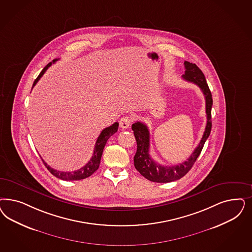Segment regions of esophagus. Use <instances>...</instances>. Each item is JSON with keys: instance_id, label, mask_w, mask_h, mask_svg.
Here are the masks:
<instances>
[{"instance_id": "34e87169", "label": "esophagus", "mask_w": 252, "mask_h": 252, "mask_svg": "<svg viewBox=\"0 0 252 252\" xmlns=\"http://www.w3.org/2000/svg\"><path fill=\"white\" fill-rule=\"evenodd\" d=\"M130 122H131V118L129 116H124V117H122L121 121H120V125H121L122 129L124 130V129H127V128L130 127Z\"/></svg>"}]
</instances>
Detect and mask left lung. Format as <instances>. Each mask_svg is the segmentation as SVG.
Listing matches in <instances>:
<instances>
[{
	"label": "left lung",
	"mask_w": 252,
	"mask_h": 252,
	"mask_svg": "<svg viewBox=\"0 0 252 252\" xmlns=\"http://www.w3.org/2000/svg\"><path fill=\"white\" fill-rule=\"evenodd\" d=\"M186 71L182 76L184 80L194 82L203 93L206 100V114L207 124L203 136L194 152L187 158L185 162L180 163L173 166H163L156 162L149 155V131L146 124L137 122L132 124L134 137L137 143V151L133 158L134 167L145 178L155 183H170L184 177L191 170L196 158L201 153L206 140L210 136L211 130V106L212 95L211 90L208 86L206 78L201 69L193 63L185 61Z\"/></svg>",
	"instance_id": "left-lung-1"
}]
</instances>
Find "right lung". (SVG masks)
<instances>
[{
    "label": "right lung",
    "instance_id": "1",
    "mask_svg": "<svg viewBox=\"0 0 252 252\" xmlns=\"http://www.w3.org/2000/svg\"><path fill=\"white\" fill-rule=\"evenodd\" d=\"M58 59H54L52 62H50L48 65L44 66V68L41 71V73L39 74V76L37 77V79L33 82L32 88L35 86V84L39 81L41 79V76L44 74V72L47 70L50 65L54 63H56ZM119 128V123L115 122L111 126L107 127L106 129L101 131L100 135L98 136L95 146H94V154L92 156L89 162L87 163L85 166H83L80 170L74 171H61L55 170L53 168H51L47 163L45 162L43 159L42 161L44 163V165L46 166V168L48 169V171L57 178L64 180V181H78V180H82V179L87 178L91 176L94 171L97 170L99 168V164L101 161V157L103 154V150L104 147L106 146L107 140L111 135H113L115 132H117Z\"/></svg>",
    "mask_w": 252,
    "mask_h": 252
}]
</instances>
